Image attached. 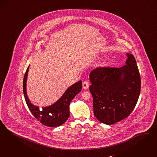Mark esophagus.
<instances>
[{"mask_svg":"<svg viewBox=\"0 0 157 157\" xmlns=\"http://www.w3.org/2000/svg\"><path fill=\"white\" fill-rule=\"evenodd\" d=\"M89 83H88V82H83V83H82V87H83L84 89H85V90L88 89V88H89Z\"/></svg>","mask_w":157,"mask_h":157,"instance_id":"34e87169","label":"esophagus"}]
</instances>
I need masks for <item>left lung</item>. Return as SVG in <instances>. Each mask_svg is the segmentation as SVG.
Listing matches in <instances>:
<instances>
[{
	"label": "left lung",
	"instance_id": "obj_1",
	"mask_svg": "<svg viewBox=\"0 0 157 157\" xmlns=\"http://www.w3.org/2000/svg\"><path fill=\"white\" fill-rule=\"evenodd\" d=\"M126 55L124 66L97 68L89 75L94 116L108 125L127 118L140 94L141 78L136 61L131 54Z\"/></svg>",
	"mask_w": 157,
	"mask_h": 157
}]
</instances>
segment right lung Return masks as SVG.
<instances>
[{
	"label": "right lung",
	"instance_id": "right-lung-1",
	"mask_svg": "<svg viewBox=\"0 0 157 157\" xmlns=\"http://www.w3.org/2000/svg\"><path fill=\"white\" fill-rule=\"evenodd\" d=\"M30 66V65H29ZM29 66L26 70L23 79V93L27 106L33 115L43 125L48 127H58L63 124L69 117V105L71 101L82 89V81L71 85L56 102L49 106L42 107L33 105L26 92V83Z\"/></svg>",
	"mask_w": 157,
	"mask_h": 157
}]
</instances>
